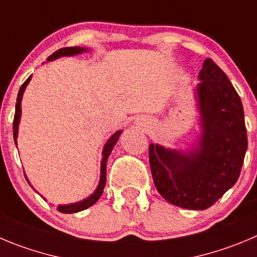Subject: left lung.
Listing matches in <instances>:
<instances>
[{"instance_id":"1","label":"left lung","mask_w":257,"mask_h":257,"mask_svg":"<svg viewBox=\"0 0 257 257\" xmlns=\"http://www.w3.org/2000/svg\"><path fill=\"white\" fill-rule=\"evenodd\" d=\"M199 80L198 146L181 152L150 145L151 172L158 193L171 204L193 210L212 207L236 184L247 150L243 106L226 73L207 58Z\"/></svg>"}]
</instances>
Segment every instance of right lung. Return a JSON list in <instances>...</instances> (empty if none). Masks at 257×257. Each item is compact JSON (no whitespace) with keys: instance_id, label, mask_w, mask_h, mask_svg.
<instances>
[{"instance_id":"right-lung-1","label":"right lung","mask_w":257,"mask_h":257,"mask_svg":"<svg viewBox=\"0 0 257 257\" xmlns=\"http://www.w3.org/2000/svg\"><path fill=\"white\" fill-rule=\"evenodd\" d=\"M87 48H80V47H69V48H62V49H58L57 52H54L50 57H48L47 61H54V59L59 58V57H66V56H74V54H80V53L86 52ZM31 76L25 81V82L21 85L20 90H19L18 93V99H16V110H15V116H14V141H15V145L18 146V129H19V123H20V116H21V99H23L24 91H25L26 86L28 83L30 82ZM121 134V131H117L116 133L112 134L110 137V140L107 141L106 145H105L104 150H102V160H101V176H100V183L97 185V189L93 191L92 195H90L88 198H86L85 200H81L78 203H73V204H67V205H58L57 209L59 210L61 213H77L81 212L83 209H87L90 208L91 205H93L96 201L99 200V198L101 196L102 191H104L105 188V183H106V162H107V157L111 153L112 148H114L115 143L117 142L119 140V136ZM26 177V176H25ZM28 180V179H26ZM29 183V180H28Z\"/></svg>"}]
</instances>
